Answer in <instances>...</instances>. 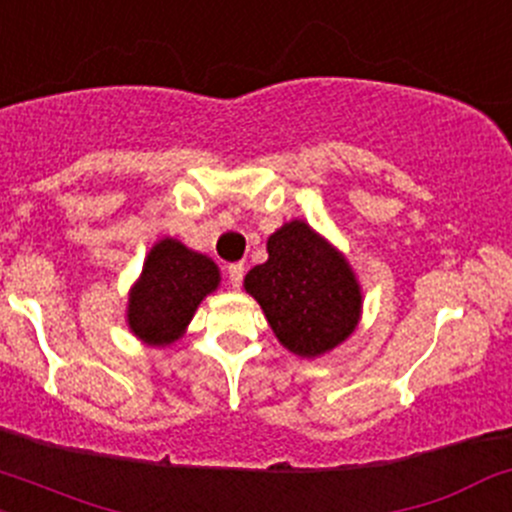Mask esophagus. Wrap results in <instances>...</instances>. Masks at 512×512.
<instances>
[{
    "label": "esophagus",
    "instance_id": "esophagus-1",
    "mask_svg": "<svg viewBox=\"0 0 512 512\" xmlns=\"http://www.w3.org/2000/svg\"><path fill=\"white\" fill-rule=\"evenodd\" d=\"M242 277H245V265H242V262H233V265L228 267V279L235 289L242 284Z\"/></svg>",
    "mask_w": 512,
    "mask_h": 512
}]
</instances>
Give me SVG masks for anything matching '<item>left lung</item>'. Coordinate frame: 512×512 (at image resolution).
Wrapping results in <instances>:
<instances>
[{
	"instance_id": "obj_1",
	"label": "left lung",
	"mask_w": 512,
	"mask_h": 512,
	"mask_svg": "<svg viewBox=\"0 0 512 512\" xmlns=\"http://www.w3.org/2000/svg\"><path fill=\"white\" fill-rule=\"evenodd\" d=\"M267 252L270 260L247 272L245 289L282 346L314 358L346 341L360 319V289L348 262L301 220L279 228Z\"/></svg>"
}]
</instances>
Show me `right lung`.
<instances>
[{
  "mask_svg": "<svg viewBox=\"0 0 512 512\" xmlns=\"http://www.w3.org/2000/svg\"><path fill=\"white\" fill-rule=\"evenodd\" d=\"M213 260L176 240H161L144 262L142 279L129 297V328L152 346H166L184 333L193 311L218 287Z\"/></svg>",
  "mask_w": 512,
  "mask_h": 512,
  "instance_id": "right-lung-1",
  "label": "right lung"
}]
</instances>
